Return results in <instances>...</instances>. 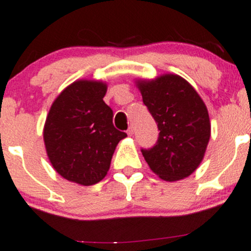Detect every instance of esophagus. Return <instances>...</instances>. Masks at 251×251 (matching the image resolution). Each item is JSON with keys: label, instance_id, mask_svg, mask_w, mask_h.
Listing matches in <instances>:
<instances>
[{"label": "esophagus", "instance_id": "34e87169", "mask_svg": "<svg viewBox=\"0 0 251 251\" xmlns=\"http://www.w3.org/2000/svg\"><path fill=\"white\" fill-rule=\"evenodd\" d=\"M127 134H128V136H132V134H133V127H132V126H130V127H128Z\"/></svg>", "mask_w": 251, "mask_h": 251}]
</instances>
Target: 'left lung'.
I'll return each instance as SVG.
<instances>
[{"instance_id": "obj_1", "label": "left lung", "mask_w": 251, "mask_h": 251, "mask_svg": "<svg viewBox=\"0 0 251 251\" xmlns=\"http://www.w3.org/2000/svg\"><path fill=\"white\" fill-rule=\"evenodd\" d=\"M143 102L159 130L156 144L142 149L150 169L162 180L178 181L201 163L211 136L208 112L197 90L178 75L137 81Z\"/></svg>"}]
</instances>
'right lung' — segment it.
Listing matches in <instances>:
<instances>
[{"mask_svg":"<svg viewBox=\"0 0 251 251\" xmlns=\"http://www.w3.org/2000/svg\"><path fill=\"white\" fill-rule=\"evenodd\" d=\"M107 84L79 79L52 103L44 142L52 167L62 177L82 186L100 182L112 156L127 134L113 125V111L103 101Z\"/></svg>","mask_w":251,"mask_h":251,"instance_id":"add662e5","label":"right lung"}]
</instances>
